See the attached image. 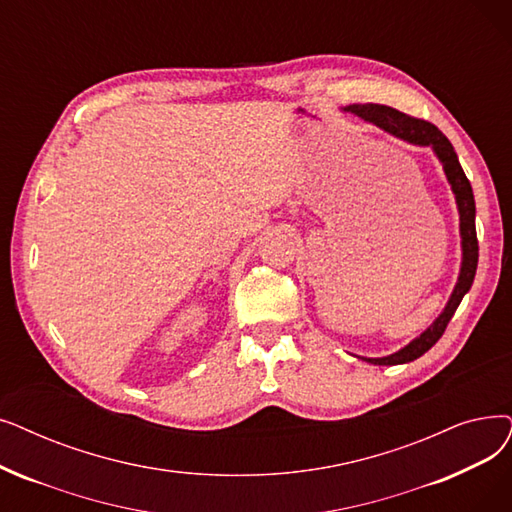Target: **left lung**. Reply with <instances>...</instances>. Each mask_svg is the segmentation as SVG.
I'll return each mask as SVG.
<instances>
[{"label":"left lung","mask_w":512,"mask_h":512,"mask_svg":"<svg viewBox=\"0 0 512 512\" xmlns=\"http://www.w3.org/2000/svg\"><path fill=\"white\" fill-rule=\"evenodd\" d=\"M345 110H351L364 121H370L374 125H379L381 129L393 133V136L408 140L412 144L420 146H431L439 161L443 163V171H446L448 180L452 184V190L456 194V203L460 211V236H462V268H460V278L454 288V293L443 309V314L425 330L418 339H414L410 345H406L402 351H397L393 355H387V358H372L368 360L370 364H379V366H393V364H406L416 358H420L422 353H427L439 339L443 332L448 328V322L452 320L454 311L458 309L462 297L469 291L475 272H477V259H479V242H477V230H475V198H473V188L469 177L464 175L456 150L450 144V140L443 136V133L429 121L425 119H416L406 113H399V110L385 106V104H351Z\"/></svg>","instance_id":"8db88e82"}]
</instances>
